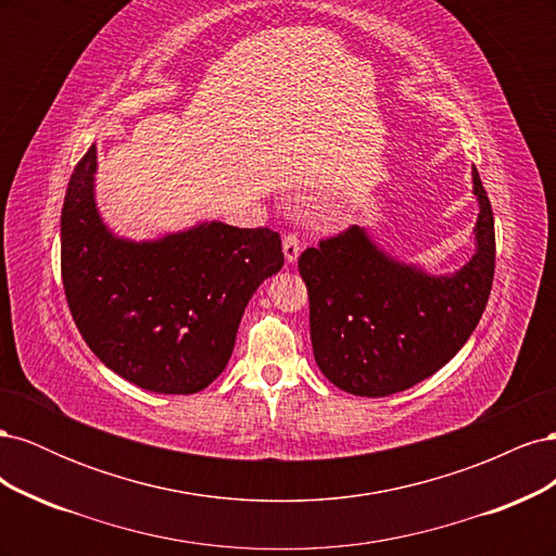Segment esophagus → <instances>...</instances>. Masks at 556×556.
<instances>
[{
	"mask_svg": "<svg viewBox=\"0 0 556 556\" xmlns=\"http://www.w3.org/2000/svg\"><path fill=\"white\" fill-rule=\"evenodd\" d=\"M282 252H285V260L290 264L296 262L299 252H301V241H299V233L296 231H288L282 239Z\"/></svg>",
	"mask_w": 556,
	"mask_h": 556,
	"instance_id": "obj_1",
	"label": "esophagus"
}]
</instances>
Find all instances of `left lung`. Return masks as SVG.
I'll use <instances>...</instances> for the list:
<instances>
[{
	"label": "left lung",
	"mask_w": 556,
	"mask_h": 556,
	"mask_svg": "<svg viewBox=\"0 0 556 556\" xmlns=\"http://www.w3.org/2000/svg\"><path fill=\"white\" fill-rule=\"evenodd\" d=\"M473 260L452 276L401 264L352 225L306 248L299 274L308 288L315 362L339 390L390 396L445 366L478 327L492 292L494 213L478 169Z\"/></svg>",
	"instance_id": "8db88e82"
}]
</instances>
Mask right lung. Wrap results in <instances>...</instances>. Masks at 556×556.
<instances>
[{
    "label": "right lung",
    "mask_w": 556,
    "mask_h": 556,
    "mask_svg": "<svg viewBox=\"0 0 556 556\" xmlns=\"http://www.w3.org/2000/svg\"><path fill=\"white\" fill-rule=\"evenodd\" d=\"M94 172L90 146L62 206V285L83 341L141 390H204L225 371L250 296L282 268L280 233L206 223L117 239L97 213Z\"/></svg>",
    "instance_id": "obj_1"
}]
</instances>
